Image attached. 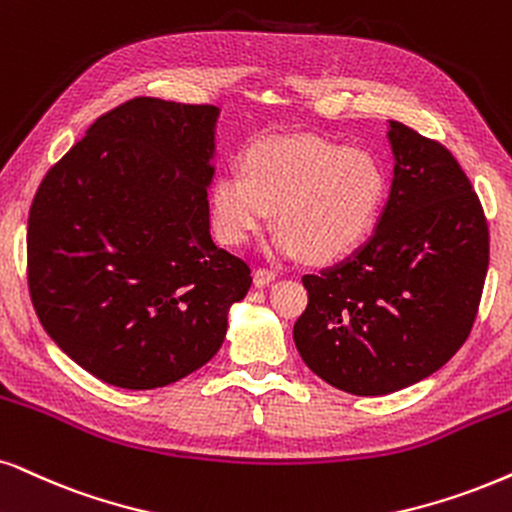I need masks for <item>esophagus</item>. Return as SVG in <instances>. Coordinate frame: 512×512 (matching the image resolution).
Returning a JSON list of instances; mask_svg holds the SVG:
<instances>
[{
  "label": "esophagus",
  "instance_id": "esophagus-1",
  "mask_svg": "<svg viewBox=\"0 0 512 512\" xmlns=\"http://www.w3.org/2000/svg\"><path fill=\"white\" fill-rule=\"evenodd\" d=\"M278 274L274 269H255V274H252V281H255V286L257 288H264V286H269L271 281H274Z\"/></svg>",
  "mask_w": 512,
  "mask_h": 512
}]
</instances>
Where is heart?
I'll use <instances>...</instances> for the list:
<instances>
[{
  "mask_svg": "<svg viewBox=\"0 0 512 512\" xmlns=\"http://www.w3.org/2000/svg\"><path fill=\"white\" fill-rule=\"evenodd\" d=\"M243 172L217 174L210 219L219 241L245 245L276 210V255L331 262L368 236L383 208L387 181L371 153L319 137H274L243 153Z\"/></svg>",
  "mask_w": 512,
  "mask_h": 512,
  "instance_id": "obj_1",
  "label": "heart"
}]
</instances>
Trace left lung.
<instances>
[{"instance_id":"obj_1","label":"left lung","mask_w":512,"mask_h":512,"mask_svg":"<svg viewBox=\"0 0 512 512\" xmlns=\"http://www.w3.org/2000/svg\"><path fill=\"white\" fill-rule=\"evenodd\" d=\"M390 198L352 257L302 276L293 338L304 364L359 397L404 390L468 340L489 267L480 198L442 144L390 120Z\"/></svg>"}]
</instances>
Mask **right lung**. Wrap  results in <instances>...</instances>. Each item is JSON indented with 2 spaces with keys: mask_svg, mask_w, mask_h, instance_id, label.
Segmentation results:
<instances>
[{
  "mask_svg": "<svg viewBox=\"0 0 512 512\" xmlns=\"http://www.w3.org/2000/svg\"><path fill=\"white\" fill-rule=\"evenodd\" d=\"M217 106L139 96L101 115L42 179L28 286L77 366L155 390L215 357L250 267L210 236Z\"/></svg>",
  "mask_w": 512,
  "mask_h": 512,
  "instance_id": "obj_1",
  "label": "right lung"
}]
</instances>
